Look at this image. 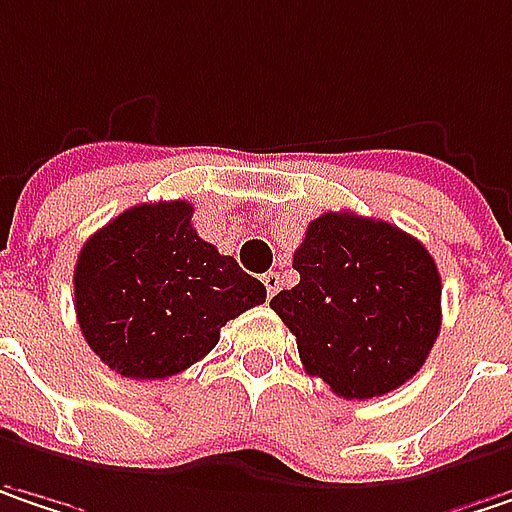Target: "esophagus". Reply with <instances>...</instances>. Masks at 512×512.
Instances as JSON below:
<instances>
[{"instance_id": "1", "label": "esophagus", "mask_w": 512, "mask_h": 512, "mask_svg": "<svg viewBox=\"0 0 512 512\" xmlns=\"http://www.w3.org/2000/svg\"><path fill=\"white\" fill-rule=\"evenodd\" d=\"M260 281H263V286H266V295H269V298L281 289V275H278V272H266Z\"/></svg>"}]
</instances>
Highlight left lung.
<instances>
[{"mask_svg": "<svg viewBox=\"0 0 512 512\" xmlns=\"http://www.w3.org/2000/svg\"><path fill=\"white\" fill-rule=\"evenodd\" d=\"M301 281L269 307L304 371L345 400L382 397L417 374L440 333V275L420 240L385 220L330 211L292 255Z\"/></svg>", "mask_w": 512, "mask_h": 512, "instance_id": "left-lung-1", "label": "left lung"}]
</instances>
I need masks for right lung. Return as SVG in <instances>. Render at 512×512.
I'll list each match as a JSON object with an SVG mask.
<instances>
[{"mask_svg": "<svg viewBox=\"0 0 512 512\" xmlns=\"http://www.w3.org/2000/svg\"><path fill=\"white\" fill-rule=\"evenodd\" d=\"M191 217L185 199L136 205L77 255V324L115 374H182L217 347L226 321L266 301V286L205 243Z\"/></svg>", "mask_w": 512, "mask_h": 512, "instance_id": "1", "label": "right lung"}]
</instances>
